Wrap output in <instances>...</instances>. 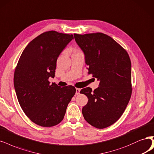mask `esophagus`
I'll return each instance as SVG.
<instances>
[{
  "label": "esophagus",
  "instance_id": "obj_1",
  "mask_svg": "<svg viewBox=\"0 0 154 154\" xmlns=\"http://www.w3.org/2000/svg\"><path fill=\"white\" fill-rule=\"evenodd\" d=\"M80 91H81L80 88H76V94H77V95L79 94V92H80Z\"/></svg>",
  "mask_w": 154,
  "mask_h": 154
}]
</instances>
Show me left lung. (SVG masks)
Listing matches in <instances>:
<instances>
[{"mask_svg": "<svg viewBox=\"0 0 154 154\" xmlns=\"http://www.w3.org/2000/svg\"><path fill=\"white\" fill-rule=\"evenodd\" d=\"M83 51L88 74L100 81L94 92L81 90L88 97L82 108L87 122L103 129L117 121L128 106L132 94L131 62L126 50L110 36L100 32L74 34Z\"/></svg>", "mask_w": 154, "mask_h": 154, "instance_id": "obj_1", "label": "left lung"}]
</instances>
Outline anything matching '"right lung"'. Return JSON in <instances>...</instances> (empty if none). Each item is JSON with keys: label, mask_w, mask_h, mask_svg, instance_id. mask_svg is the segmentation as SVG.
Returning a JSON list of instances; mask_svg holds the SVG:
<instances>
[{"label": "right lung", "mask_w": 154, "mask_h": 154, "mask_svg": "<svg viewBox=\"0 0 154 154\" xmlns=\"http://www.w3.org/2000/svg\"><path fill=\"white\" fill-rule=\"evenodd\" d=\"M72 34L45 32L31 41L21 55L14 74V86L21 108L29 119L42 127H52L63 120L76 93L71 85H50L57 60Z\"/></svg>", "instance_id": "right-lung-1"}]
</instances>
